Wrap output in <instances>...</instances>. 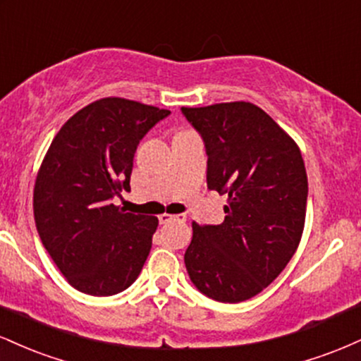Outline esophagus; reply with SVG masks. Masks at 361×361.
Returning <instances> with one entry per match:
<instances>
[{"instance_id":"34e87169","label":"esophagus","mask_w":361,"mask_h":361,"mask_svg":"<svg viewBox=\"0 0 361 361\" xmlns=\"http://www.w3.org/2000/svg\"><path fill=\"white\" fill-rule=\"evenodd\" d=\"M159 222H161V224H168V222H186V215H183V214H176V215L161 214V215H159Z\"/></svg>"}]
</instances>
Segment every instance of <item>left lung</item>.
<instances>
[{
  "label": "left lung",
  "mask_w": 361,
  "mask_h": 361,
  "mask_svg": "<svg viewBox=\"0 0 361 361\" xmlns=\"http://www.w3.org/2000/svg\"><path fill=\"white\" fill-rule=\"evenodd\" d=\"M181 114L205 142L207 186L227 195L222 224H192L186 271L204 295L238 304L267 288L299 247L304 159L295 140L250 102L181 106Z\"/></svg>",
  "instance_id": "left-lung-1"
}]
</instances>
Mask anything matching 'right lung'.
<instances>
[{"label":"right lung","instance_id":"add662e5","mask_svg":"<svg viewBox=\"0 0 361 361\" xmlns=\"http://www.w3.org/2000/svg\"><path fill=\"white\" fill-rule=\"evenodd\" d=\"M169 110L102 98L74 114L54 137L34 188L35 226L54 263L82 293L115 295L146 263L157 217L111 204L130 190L134 154Z\"/></svg>","mask_w":361,"mask_h":361}]
</instances>
